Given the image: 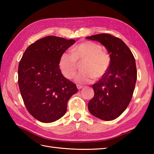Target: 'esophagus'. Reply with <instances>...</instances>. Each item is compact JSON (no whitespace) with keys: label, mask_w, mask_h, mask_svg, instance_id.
Masks as SVG:
<instances>
[{"label":"esophagus","mask_w":154,"mask_h":154,"mask_svg":"<svg viewBox=\"0 0 154 154\" xmlns=\"http://www.w3.org/2000/svg\"><path fill=\"white\" fill-rule=\"evenodd\" d=\"M77 89H78L80 90V89H82V88L83 87V86H82V85H77Z\"/></svg>","instance_id":"esophagus-1"}]
</instances>
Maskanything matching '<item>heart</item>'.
I'll return each mask as SVG.
<instances>
[{
  "instance_id": "heart-1",
  "label": "heart",
  "mask_w": 154,
  "mask_h": 154,
  "mask_svg": "<svg viewBox=\"0 0 154 154\" xmlns=\"http://www.w3.org/2000/svg\"><path fill=\"white\" fill-rule=\"evenodd\" d=\"M102 48L94 42L85 41L71 49V52L65 51L59 61L61 73L68 79L74 77L77 71V61H83L81 71L75 78L78 84L92 82L94 77L100 78L104 75L110 64V57Z\"/></svg>"
}]
</instances>
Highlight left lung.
Wrapping results in <instances>:
<instances>
[{
    "instance_id": "1",
    "label": "left lung",
    "mask_w": 154,
    "mask_h": 154,
    "mask_svg": "<svg viewBox=\"0 0 154 154\" xmlns=\"http://www.w3.org/2000/svg\"><path fill=\"white\" fill-rule=\"evenodd\" d=\"M86 38L100 42L110 57L108 70L93 85L94 95L88 109L99 119L112 120L126 109L132 99L137 79L135 59L126 44L112 35L100 34Z\"/></svg>"
}]
</instances>
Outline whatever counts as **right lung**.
I'll use <instances>...</instances> for the list:
<instances>
[{"label":"right lung","mask_w":154,"mask_h":154,"mask_svg":"<svg viewBox=\"0 0 154 154\" xmlns=\"http://www.w3.org/2000/svg\"><path fill=\"white\" fill-rule=\"evenodd\" d=\"M75 42L48 35L28 46L20 61L18 85L22 99L31 115L42 122L61 119L69 99L78 91L59 67L61 54Z\"/></svg>","instance_id":"right-lung-1"}]
</instances>
